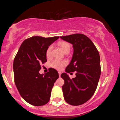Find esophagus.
<instances>
[{
    "label": "esophagus",
    "instance_id": "esophagus-1",
    "mask_svg": "<svg viewBox=\"0 0 120 120\" xmlns=\"http://www.w3.org/2000/svg\"><path fill=\"white\" fill-rule=\"evenodd\" d=\"M61 73L60 72V71H59V77H60V75H61Z\"/></svg>",
    "mask_w": 120,
    "mask_h": 120
}]
</instances>
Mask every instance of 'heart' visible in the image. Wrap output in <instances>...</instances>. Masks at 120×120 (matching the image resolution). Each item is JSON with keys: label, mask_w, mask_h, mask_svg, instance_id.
I'll use <instances>...</instances> for the list:
<instances>
[{"label": "heart", "mask_w": 120, "mask_h": 120, "mask_svg": "<svg viewBox=\"0 0 120 120\" xmlns=\"http://www.w3.org/2000/svg\"><path fill=\"white\" fill-rule=\"evenodd\" d=\"M59 46L61 48L63 52L67 53L70 51L71 49V45L68 42L66 41H60L58 43ZM52 51V46H49L46 49V56L47 58L51 57ZM67 64V61L65 60H61L59 59H55L53 60L51 64V66L53 68L56 69L57 70H61Z\"/></svg>", "instance_id": "heart-1"}]
</instances>
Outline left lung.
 Here are the masks:
<instances>
[{
    "label": "left lung",
    "mask_w": 120,
    "mask_h": 120,
    "mask_svg": "<svg viewBox=\"0 0 120 120\" xmlns=\"http://www.w3.org/2000/svg\"><path fill=\"white\" fill-rule=\"evenodd\" d=\"M60 38L72 44L74 49L66 72L76 71V77L72 79L65 73L61 74L64 80L62 86L64 99L71 105H81L93 96L98 85L101 73L99 53L91 40L83 34Z\"/></svg>",
    "instance_id": "8db88e82"
}]
</instances>
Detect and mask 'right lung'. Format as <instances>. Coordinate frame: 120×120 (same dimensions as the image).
<instances>
[{"label": "right lung", "mask_w": 120, "mask_h": 120, "mask_svg": "<svg viewBox=\"0 0 120 120\" xmlns=\"http://www.w3.org/2000/svg\"><path fill=\"white\" fill-rule=\"evenodd\" d=\"M59 38L34 36L27 38L15 57V85L21 97L33 105H43L49 102L52 87L59 78L57 71L52 68L45 74L39 73L41 65L47 61V49Z\"/></svg>", "instance_id": "obj_1"}]
</instances>
